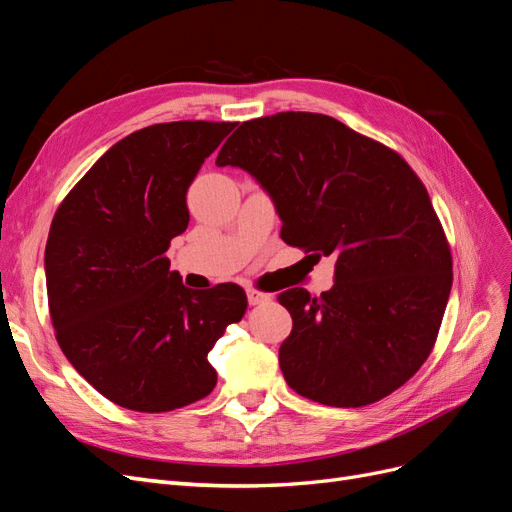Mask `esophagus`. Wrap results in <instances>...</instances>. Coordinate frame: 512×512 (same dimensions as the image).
Here are the masks:
<instances>
[{"instance_id": "obj_1", "label": "esophagus", "mask_w": 512, "mask_h": 512, "mask_svg": "<svg viewBox=\"0 0 512 512\" xmlns=\"http://www.w3.org/2000/svg\"><path fill=\"white\" fill-rule=\"evenodd\" d=\"M245 294H247V303H250V305H260V303H267L271 299V294L260 292L256 288H250Z\"/></svg>"}]
</instances>
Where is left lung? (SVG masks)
<instances>
[{
	"label": "left lung",
	"mask_w": 512,
	"mask_h": 512,
	"mask_svg": "<svg viewBox=\"0 0 512 512\" xmlns=\"http://www.w3.org/2000/svg\"><path fill=\"white\" fill-rule=\"evenodd\" d=\"M218 166L250 173L273 200L282 239L335 258L318 299L280 292L290 389L335 408L391 395L425 363L453 286L451 250L425 185L395 151L320 113L243 121Z\"/></svg>",
	"instance_id": "left-lung-1"
}]
</instances>
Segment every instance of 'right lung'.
<instances>
[{
    "label": "right lung",
    "mask_w": 512,
    "mask_h": 512,
    "mask_svg": "<svg viewBox=\"0 0 512 512\" xmlns=\"http://www.w3.org/2000/svg\"><path fill=\"white\" fill-rule=\"evenodd\" d=\"M237 123L173 121L132 132L87 170L59 205L44 250L57 342L113 404L170 412L207 397V354L247 299L205 292L170 271V239L188 228L185 194Z\"/></svg>",
    "instance_id": "1"
}]
</instances>
